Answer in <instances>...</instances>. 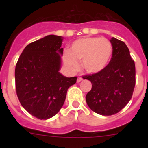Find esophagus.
Masks as SVG:
<instances>
[{
  "mask_svg": "<svg viewBox=\"0 0 148 148\" xmlns=\"http://www.w3.org/2000/svg\"><path fill=\"white\" fill-rule=\"evenodd\" d=\"M82 80H83V79L82 78V77H79L78 78H77V82H78V83H79L80 82H82Z\"/></svg>",
  "mask_w": 148,
  "mask_h": 148,
  "instance_id": "esophagus-1",
  "label": "esophagus"
}]
</instances>
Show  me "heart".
<instances>
[{"label": "heart", "instance_id": "1", "mask_svg": "<svg viewBox=\"0 0 148 148\" xmlns=\"http://www.w3.org/2000/svg\"><path fill=\"white\" fill-rule=\"evenodd\" d=\"M112 54L111 43L105 38L84 37L71 44L70 51L63 53L64 64L71 72L79 68L82 61L84 69L90 74L102 71L107 67Z\"/></svg>", "mask_w": 148, "mask_h": 148}]
</instances>
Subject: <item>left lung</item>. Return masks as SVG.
Instances as JSON below:
<instances>
[{
    "label": "left lung",
    "mask_w": 148,
    "mask_h": 148,
    "mask_svg": "<svg viewBox=\"0 0 148 148\" xmlns=\"http://www.w3.org/2000/svg\"><path fill=\"white\" fill-rule=\"evenodd\" d=\"M112 56L102 71L84 79L92 84L86 94V101L89 108L104 116L119 112L130 102L135 85V66L129 49L123 41L110 39Z\"/></svg>",
    "instance_id": "8db88e82"
}]
</instances>
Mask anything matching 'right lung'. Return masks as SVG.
<instances>
[{
	"label": "right lung",
	"mask_w": 148,
	"mask_h": 148,
	"mask_svg": "<svg viewBox=\"0 0 148 148\" xmlns=\"http://www.w3.org/2000/svg\"><path fill=\"white\" fill-rule=\"evenodd\" d=\"M64 38L48 35L23 49L15 69L18 98L23 108L40 120L56 115L64 103L66 92L77 77L62 75Z\"/></svg>",
	"instance_id": "obj_1"
}]
</instances>
